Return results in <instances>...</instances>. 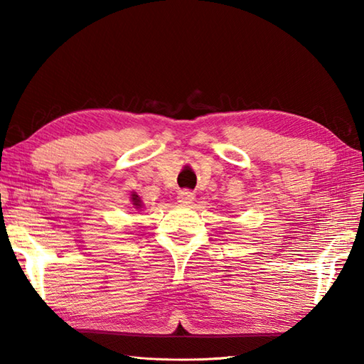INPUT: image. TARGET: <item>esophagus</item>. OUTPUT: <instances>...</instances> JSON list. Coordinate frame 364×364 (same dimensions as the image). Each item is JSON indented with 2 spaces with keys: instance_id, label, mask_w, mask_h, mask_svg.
<instances>
[{
  "instance_id": "34e87169",
  "label": "esophagus",
  "mask_w": 364,
  "mask_h": 364,
  "mask_svg": "<svg viewBox=\"0 0 364 364\" xmlns=\"http://www.w3.org/2000/svg\"><path fill=\"white\" fill-rule=\"evenodd\" d=\"M178 202L180 203H183V205H189V203H192V200L196 198V196L192 194L191 191H180V194H178Z\"/></svg>"
}]
</instances>
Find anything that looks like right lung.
Here are the masks:
<instances>
[{"instance_id": "1", "label": "right lung", "mask_w": 364, "mask_h": 364, "mask_svg": "<svg viewBox=\"0 0 364 364\" xmlns=\"http://www.w3.org/2000/svg\"><path fill=\"white\" fill-rule=\"evenodd\" d=\"M131 202H133V206L136 208V210H141V208H142V200H141V197L136 194V192L131 194Z\"/></svg>"}]
</instances>
